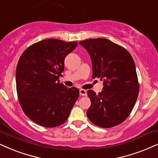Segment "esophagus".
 Instances as JSON below:
<instances>
[{"label":"esophagus","instance_id":"esophagus-1","mask_svg":"<svg viewBox=\"0 0 158 158\" xmlns=\"http://www.w3.org/2000/svg\"><path fill=\"white\" fill-rule=\"evenodd\" d=\"M80 95H81V96H86V91L84 90V89H80Z\"/></svg>","mask_w":158,"mask_h":158}]
</instances>
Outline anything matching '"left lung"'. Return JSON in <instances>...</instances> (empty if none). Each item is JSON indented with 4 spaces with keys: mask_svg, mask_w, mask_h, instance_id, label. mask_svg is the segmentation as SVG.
<instances>
[{
    "mask_svg": "<svg viewBox=\"0 0 158 158\" xmlns=\"http://www.w3.org/2000/svg\"><path fill=\"white\" fill-rule=\"evenodd\" d=\"M90 55L92 77L103 81L97 94L89 90V120L100 127L116 126L127 118L137 100L139 85L133 58L126 49L104 38L79 42Z\"/></svg>",
    "mask_w": 158,
    "mask_h": 158,
    "instance_id": "obj_1",
    "label": "left lung"
}]
</instances>
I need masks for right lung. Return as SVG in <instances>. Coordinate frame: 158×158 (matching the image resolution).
<instances>
[{
    "instance_id": "obj_1",
    "label": "right lung",
    "mask_w": 158,
    "mask_h": 158,
    "mask_svg": "<svg viewBox=\"0 0 158 158\" xmlns=\"http://www.w3.org/2000/svg\"><path fill=\"white\" fill-rule=\"evenodd\" d=\"M77 42L48 39L28 47L19 58L16 86L23 111L35 123L54 127L67 121L79 96L78 89L59 82L64 59Z\"/></svg>"
}]
</instances>
